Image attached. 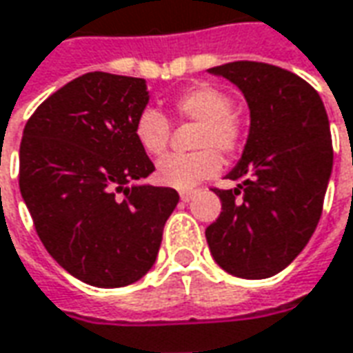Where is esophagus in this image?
Segmentation results:
<instances>
[{
    "instance_id": "esophagus-1",
    "label": "esophagus",
    "mask_w": 353,
    "mask_h": 353,
    "mask_svg": "<svg viewBox=\"0 0 353 353\" xmlns=\"http://www.w3.org/2000/svg\"><path fill=\"white\" fill-rule=\"evenodd\" d=\"M179 196H181V201L183 202H189L194 196V191H181V193H179Z\"/></svg>"
}]
</instances>
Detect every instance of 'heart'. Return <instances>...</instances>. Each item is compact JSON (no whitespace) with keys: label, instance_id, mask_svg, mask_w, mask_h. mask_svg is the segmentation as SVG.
I'll use <instances>...</instances> for the list:
<instances>
[{"label":"heart","instance_id":"obj_1","mask_svg":"<svg viewBox=\"0 0 353 353\" xmlns=\"http://www.w3.org/2000/svg\"><path fill=\"white\" fill-rule=\"evenodd\" d=\"M172 110L179 122L199 124L194 147L201 151L193 154H172L160 160L157 179L166 187L189 191L221 170L219 150L228 157L241 151L245 143V128L243 120L233 110V99L210 83H199L181 91L172 101ZM134 134L147 154L162 157L170 147L172 125L162 112L145 108L135 120Z\"/></svg>","mask_w":353,"mask_h":353}]
</instances>
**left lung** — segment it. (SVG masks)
<instances>
[{"label":"left lung","instance_id":"obj_1","mask_svg":"<svg viewBox=\"0 0 353 353\" xmlns=\"http://www.w3.org/2000/svg\"><path fill=\"white\" fill-rule=\"evenodd\" d=\"M245 93L250 132L206 241L219 268L265 279L287 268L314 235L332 170L329 118L319 93L294 72L268 63L214 66Z\"/></svg>","mask_w":353,"mask_h":353}]
</instances>
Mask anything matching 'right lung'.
I'll return each mask as SVG.
<instances>
[{
  "label": "right lung",
  "mask_w": 353,
  "mask_h": 353,
  "mask_svg": "<svg viewBox=\"0 0 353 353\" xmlns=\"http://www.w3.org/2000/svg\"><path fill=\"white\" fill-rule=\"evenodd\" d=\"M147 103L143 78L88 72L24 125L19 185L36 233L61 268L93 287L141 279L179 202L172 187H128L154 172L134 134Z\"/></svg>",
  "instance_id": "add662e5"
}]
</instances>
